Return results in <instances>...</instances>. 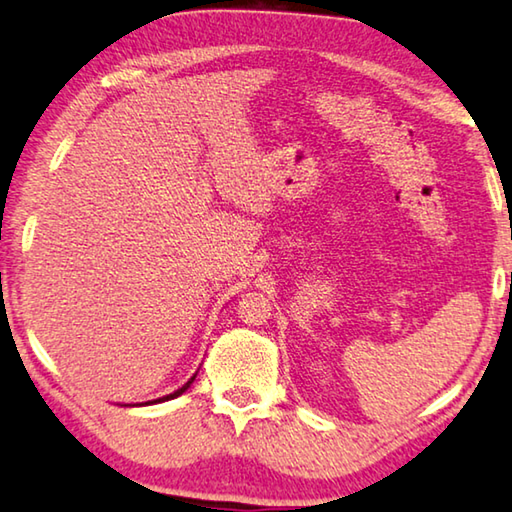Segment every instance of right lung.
I'll return each mask as SVG.
<instances>
[{
    "mask_svg": "<svg viewBox=\"0 0 512 512\" xmlns=\"http://www.w3.org/2000/svg\"><path fill=\"white\" fill-rule=\"evenodd\" d=\"M196 377V375H194ZM194 377H192V380L190 382H187V384H183V387H180L178 391H174V393H169V396H164V398H160V400H171V398H176V396H180V393H185L187 391V387H190V384L194 382ZM160 400H157V403H160Z\"/></svg>",
    "mask_w": 512,
    "mask_h": 512,
    "instance_id": "obj_1",
    "label": "right lung"
}]
</instances>
